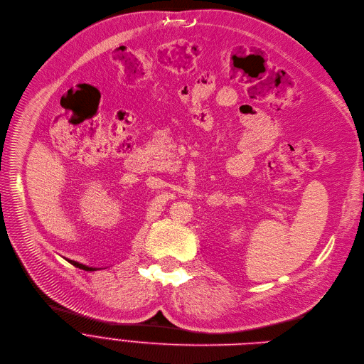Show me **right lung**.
Here are the masks:
<instances>
[{
	"instance_id": "add662e5",
	"label": "right lung",
	"mask_w": 364,
	"mask_h": 364,
	"mask_svg": "<svg viewBox=\"0 0 364 364\" xmlns=\"http://www.w3.org/2000/svg\"><path fill=\"white\" fill-rule=\"evenodd\" d=\"M73 266H75V267H78V269H82V270H85V272H92V270H95V269H92V267H88V266H84V264H81V262H77V261H73V259H68Z\"/></svg>"
}]
</instances>
